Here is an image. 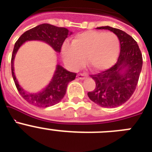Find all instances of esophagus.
Masks as SVG:
<instances>
[{
  "label": "esophagus",
  "mask_w": 152,
  "mask_h": 152,
  "mask_svg": "<svg viewBox=\"0 0 152 152\" xmlns=\"http://www.w3.org/2000/svg\"><path fill=\"white\" fill-rule=\"evenodd\" d=\"M85 76H86V75L84 73H79L78 75H77V78H79V79H84L85 78Z\"/></svg>",
  "instance_id": "esophagus-1"
}]
</instances>
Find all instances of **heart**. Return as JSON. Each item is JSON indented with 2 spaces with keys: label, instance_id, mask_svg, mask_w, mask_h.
I'll return each instance as SVG.
<instances>
[{
  "label": "heart",
  "instance_id": "b5f03b06",
  "mask_svg": "<svg viewBox=\"0 0 152 152\" xmlns=\"http://www.w3.org/2000/svg\"><path fill=\"white\" fill-rule=\"evenodd\" d=\"M119 51V38L111 32L88 31L77 35L72 43L65 42L61 48L64 62L68 68L76 70L84 62L94 71L112 66Z\"/></svg>",
  "mask_w": 152,
  "mask_h": 152
}]
</instances>
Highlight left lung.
Returning a JSON list of instances; mask_svg holds the SVG:
<instances>
[{"label":"left lung","instance_id":"obj_1","mask_svg":"<svg viewBox=\"0 0 152 152\" xmlns=\"http://www.w3.org/2000/svg\"><path fill=\"white\" fill-rule=\"evenodd\" d=\"M96 29H108L115 33L120 42V52L113 66L91 75L96 87L88 95L100 107H117L126 103L136 88L142 67V52L136 41L124 31L108 26Z\"/></svg>","mask_w":152,"mask_h":152}]
</instances>
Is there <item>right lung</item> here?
I'll return each mask as SVG.
<instances>
[{
	"label": "right lung",
	"mask_w": 152,
	"mask_h": 152,
	"mask_svg": "<svg viewBox=\"0 0 152 152\" xmlns=\"http://www.w3.org/2000/svg\"><path fill=\"white\" fill-rule=\"evenodd\" d=\"M69 34V30L66 28L43 23L26 31L16 42L11 57L12 76L20 94L32 105L38 107H49L59 103L66 93L68 83L75 79L76 73L68 72L61 65L58 64L54 76L49 85L42 92L29 94L19 85L13 72V59L17 50L26 41L41 40L50 45L57 52H61V46Z\"/></svg>",
	"instance_id": "1"
}]
</instances>
